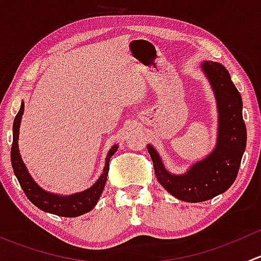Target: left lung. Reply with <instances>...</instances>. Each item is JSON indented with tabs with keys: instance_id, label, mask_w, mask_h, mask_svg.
<instances>
[{
	"instance_id": "left-lung-1",
	"label": "left lung",
	"mask_w": 261,
	"mask_h": 261,
	"mask_svg": "<svg viewBox=\"0 0 261 261\" xmlns=\"http://www.w3.org/2000/svg\"><path fill=\"white\" fill-rule=\"evenodd\" d=\"M201 67L217 101V143L213 151L194 163L187 173L177 175L165 169L156 150L147 145L158 181L175 198L192 203L211 199L232 186L246 147L243 99L230 73L222 64L211 60L203 62Z\"/></svg>"
}]
</instances>
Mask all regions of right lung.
Instances as JSON below:
<instances>
[{"label": "right lung", "instance_id": "right-lung-1", "mask_svg": "<svg viewBox=\"0 0 261 261\" xmlns=\"http://www.w3.org/2000/svg\"><path fill=\"white\" fill-rule=\"evenodd\" d=\"M23 102H21L20 111L17 112L16 117L14 120V141L11 146V164L14 168V173L16 175L21 188L25 192L26 197L31 201V203L35 204L41 211L53 213V215L62 216V217H77V216L84 215L89 212L98 202L99 196L103 192L105 184L107 180V174L110 170V159L117 150V145H114L110 149L109 154L106 156L103 173L101 177L97 179L96 183L91 188L80 193L70 194V196H60V194L50 193L44 191L40 186H38L35 180L33 179L28 172V168L23 164L21 159L20 150H18V133H20L21 117L23 115L25 109Z\"/></svg>", "mask_w": 261, "mask_h": 261}]
</instances>
